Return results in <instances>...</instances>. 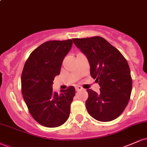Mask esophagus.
<instances>
[{
	"instance_id": "esophagus-1",
	"label": "esophagus",
	"mask_w": 147,
	"mask_h": 147,
	"mask_svg": "<svg viewBox=\"0 0 147 147\" xmlns=\"http://www.w3.org/2000/svg\"><path fill=\"white\" fill-rule=\"evenodd\" d=\"M82 89H83V88L81 87V86H76V87H75V90H76V91L82 90Z\"/></svg>"
}]
</instances>
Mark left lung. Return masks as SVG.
I'll return each instance as SVG.
<instances>
[{
    "mask_svg": "<svg viewBox=\"0 0 147 147\" xmlns=\"http://www.w3.org/2000/svg\"><path fill=\"white\" fill-rule=\"evenodd\" d=\"M72 41L86 56L91 77L100 86L99 93L87 90L88 112L100 122L113 120L122 113L131 97L132 78L127 61L102 37L73 38Z\"/></svg>",
    "mask_w": 147,
    "mask_h": 147,
    "instance_id": "8db88e82",
    "label": "left lung"
}]
</instances>
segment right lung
<instances>
[{"mask_svg": "<svg viewBox=\"0 0 147 147\" xmlns=\"http://www.w3.org/2000/svg\"><path fill=\"white\" fill-rule=\"evenodd\" d=\"M72 45V39L45 42L30 54L25 63L22 94L30 113L42 126L57 127L70 116L75 87L69 86L58 94L52 90V84Z\"/></svg>", "mask_w": 147, "mask_h": 147, "instance_id": "1", "label": "right lung"}]
</instances>
